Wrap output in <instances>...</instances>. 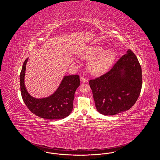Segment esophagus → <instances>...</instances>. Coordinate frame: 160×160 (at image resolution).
<instances>
[{"label": "esophagus", "mask_w": 160, "mask_h": 160, "mask_svg": "<svg viewBox=\"0 0 160 160\" xmlns=\"http://www.w3.org/2000/svg\"><path fill=\"white\" fill-rule=\"evenodd\" d=\"M80 81H81L82 82H83V83H86V82H88V80H87L85 77H80Z\"/></svg>", "instance_id": "1"}]
</instances>
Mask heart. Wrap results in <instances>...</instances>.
I'll return each instance as SVG.
<instances>
[{"instance_id": "heart-1", "label": "heart", "mask_w": 160, "mask_h": 160, "mask_svg": "<svg viewBox=\"0 0 160 160\" xmlns=\"http://www.w3.org/2000/svg\"><path fill=\"white\" fill-rule=\"evenodd\" d=\"M82 57L84 59L93 58L89 63V69L93 74H101L111 67L116 58V53L112 50H104L102 46L94 45L87 48Z\"/></svg>"}]
</instances>
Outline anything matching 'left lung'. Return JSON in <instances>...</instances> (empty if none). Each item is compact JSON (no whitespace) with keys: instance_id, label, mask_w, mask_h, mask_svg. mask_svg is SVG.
<instances>
[{"instance_id":"8db88e82","label":"left lung","mask_w":160,"mask_h":160,"mask_svg":"<svg viewBox=\"0 0 160 160\" xmlns=\"http://www.w3.org/2000/svg\"><path fill=\"white\" fill-rule=\"evenodd\" d=\"M97 110L111 116L134 106L142 86L141 66L136 56L128 50L108 72L89 81Z\"/></svg>"}]
</instances>
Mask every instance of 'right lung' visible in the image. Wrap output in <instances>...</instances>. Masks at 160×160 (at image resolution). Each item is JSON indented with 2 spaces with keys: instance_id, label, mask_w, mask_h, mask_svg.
<instances>
[{
  "instance_id": "1",
  "label": "right lung",
  "mask_w": 160,
  "mask_h": 160,
  "mask_svg": "<svg viewBox=\"0 0 160 160\" xmlns=\"http://www.w3.org/2000/svg\"><path fill=\"white\" fill-rule=\"evenodd\" d=\"M28 58L23 63L20 75V90L24 102L32 113L47 119H61L69 116L73 108L74 93L80 86L78 75L65 76L57 90L43 98L32 97L26 89L24 76Z\"/></svg>"
}]
</instances>
